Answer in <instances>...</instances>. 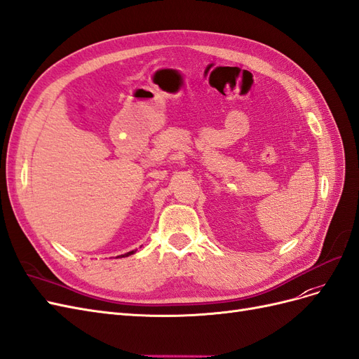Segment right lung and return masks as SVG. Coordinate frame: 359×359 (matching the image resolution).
<instances>
[{
    "label": "right lung",
    "instance_id": "obj_1",
    "mask_svg": "<svg viewBox=\"0 0 359 359\" xmlns=\"http://www.w3.org/2000/svg\"><path fill=\"white\" fill-rule=\"evenodd\" d=\"M133 253H136V252H135V250H132V252H128V253H126V255H121V256L124 257V256H130V255H133Z\"/></svg>",
    "mask_w": 359,
    "mask_h": 359
}]
</instances>
